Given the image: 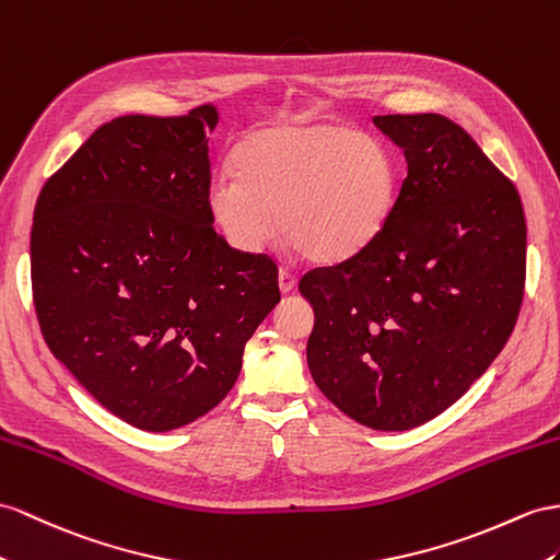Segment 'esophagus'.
Wrapping results in <instances>:
<instances>
[{
	"label": "esophagus",
	"instance_id": "obj_1",
	"mask_svg": "<svg viewBox=\"0 0 560 560\" xmlns=\"http://www.w3.org/2000/svg\"><path fill=\"white\" fill-rule=\"evenodd\" d=\"M295 283H298V277L293 275V271L281 267L279 269V289H281V293H291L295 289Z\"/></svg>",
	"mask_w": 560,
	"mask_h": 560
}]
</instances>
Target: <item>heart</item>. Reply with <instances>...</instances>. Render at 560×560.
Here are the masks:
<instances>
[{"label": "heart", "mask_w": 560, "mask_h": 560, "mask_svg": "<svg viewBox=\"0 0 560 560\" xmlns=\"http://www.w3.org/2000/svg\"><path fill=\"white\" fill-rule=\"evenodd\" d=\"M395 165L376 139L334 122L285 120L248 135L234 175L210 182L208 210L236 250L279 232L314 262H338L378 236L395 203Z\"/></svg>", "instance_id": "b5f03b06"}]
</instances>
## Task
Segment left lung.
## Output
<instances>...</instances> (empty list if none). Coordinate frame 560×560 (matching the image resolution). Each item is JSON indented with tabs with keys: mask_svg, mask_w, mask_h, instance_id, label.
<instances>
[{
	"mask_svg": "<svg viewBox=\"0 0 560 560\" xmlns=\"http://www.w3.org/2000/svg\"><path fill=\"white\" fill-rule=\"evenodd\" d=\"M407 177L378 236L300 279L314 383L357 423L409 430L452 407L506 346L525 291L521 196L438 113L376 116Z\"/></svg>",
	"mask_w": 560,
	"mask_h": 560,
	"instance_id": "left-lung-1",
	"label": "left lung"
}]
</instances>
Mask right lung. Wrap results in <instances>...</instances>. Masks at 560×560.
<instances>
[{
	"instance_id": "obj_1",
	"label": "right lung",
	"mask_w": 560,
	"mask_h": 560,
	"mask_svg": "<svg viewBox=\"0 0 560 560\" xmlns=\"http://www.w3.org/2000/svg\"><path fill=\"white\" fill-rule=\"evenodd\" d=\"M218 108L122 116L42 186L31 234L37 322L98 405L151 433L218 407L281 300L277 265L214 232L206 135Z\"/></svg>"
}]
</instances>
